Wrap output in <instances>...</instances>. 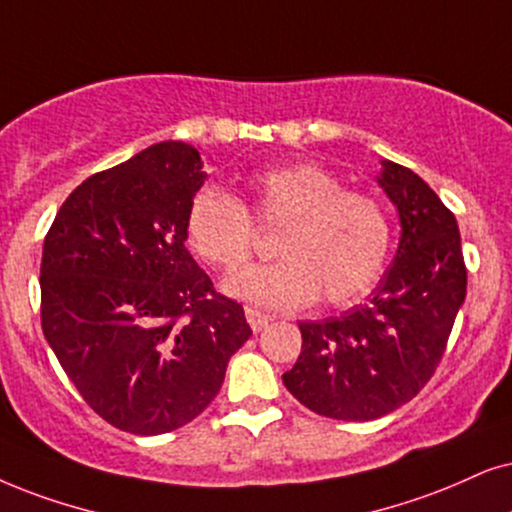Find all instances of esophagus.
<instances>
[{
  "mask_svg": "<svg viewBox=\"0 0 512 512\" xmlns=\"http://www.w3.org/2000/svg\"><path fill=\"white\" fill-rule=\"evenodd\" d=\"M245 319H248V323H250L252 331L260 333L264 326H269L271 316H269V314H264V312H260V309H252V307H248V309H245Z\"/></svg>",
  "mask_w": 512,
  "mask_h": 512,
  "instance_id": "obj_1",
  "label": "esophagus"
}]
</instances>
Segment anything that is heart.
Returning <instances> with one entry per match:
<instances>
[{
    "label": "heart",
    "mask_w": 512,
    "mask_h": 512,
    "mask_svg": "<svg viewBox=\"0 0 512 512\" xmlns=\"http://www.w3.org/2000/svg\"><path fill=\"white\" fill-rule=\"evenodd\" d=\"M248 208L217 186L193 193L186 243L203 262L236 271L255 250V222L281 229L276 264L238 271L224 283L238 300L297 309L321 295L328 307H349L371 293L390 262L392 217L371 193L345 189L319 163H286L250 174Z\"/></svg>",
    "instance_id": "obj_1"
}]
</instances>
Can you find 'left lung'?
Listing matches in <instances>:
<instances>
[{"mask_svg": "<svg viewBox=\"0 0 512 512\" xmlns=\"http://www.w3.org/2000/svg\"><path fill=\"white\" fill-rule=\"evenodd\" d=\"M399 210L392 267L366 304L323 321H302V352L283 373L309 411L375 420L428 385L465 300L468 269L454 212L411 172L383 160L378 177Z\"/></svg>", "mask_w": 512, "mask_h": 512, "instance_id": "obj_1", "label": "left lung"}]
</instances>
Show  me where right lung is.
I'll return each instance as SVG.
<instances>
[{"label": "right lung", "mask_w": 512, "mask_h": 512, "mask_svg": "<svg viewBox=\"0 0 512 512\" xmlns=\"http://www.w3.org/2000/svg\"><path fill=\"white\" fill-rule=\"evenodd\" d=\"M163 141L84 179L44 238L42 331L92 411L132 435L200 416L252 331L184 248L205 172Z\"/></svg>", "instance_id": "obj_1"}]
</instances>
